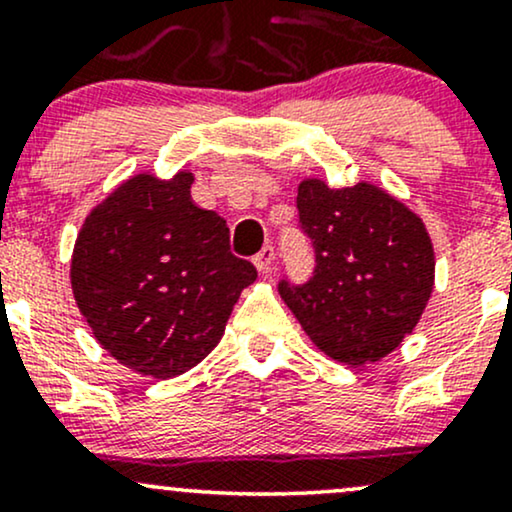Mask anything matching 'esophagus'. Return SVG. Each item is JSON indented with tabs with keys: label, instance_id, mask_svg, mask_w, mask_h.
Returning <instances> with one entry per match:
<instances>
[{
	"label": "esophagus",
	"instance_id": "esophagus-1",
	"mask_svg": "<svg viewBox=\"0 0 512 512\" xmlns=\"http://www.w3.org/2000/svg\"><path fill=\"white\" fill-rule=\"evenodd\" d=\"M272 262H274V248H272V245H267V248H262L255 257H252V264H255L257 272H262V274H267L269 269H272Z\"/></svg>",
	"mask_w": 512,
	"mask_h": 512
}]
</instances>
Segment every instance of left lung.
<instances>
[{
	"mask_svg": "<svg viewBox=\"0 0 512 512\" xmlns=\"http://www.w3.org/2000/svg\"><path fill=\"white\" fill-rule=\"evenodd\" d=\"M298 219L315 250L310 281L279 293L313 342L346 366L392 354L421 320L436 279L424 221L383 187L298 185Z\"/></svg>",
	"mask_w": 512,
	"mask_h": 512,
	"instance_id": "8db88e82",
	"label": "left lung"
}]
</instances>
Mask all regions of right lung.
Here are the masks:
<instances>
[{"instance_id": "1", "label": "right lung", "mask_w": 512, "mask_h": 512, "mask_svg": "<svg viewBox=\"0 0 512 512\" xmlns=\"http://www.w3.org/2000/svg\"><path fill=\"white\" fill-rule=\"evenodd\" d=\"M192 182L190 170L132 175L86 216L72 252L74 301L93 337L156 380L207 358L257 279L231 252L226 221L192 202Z\"/></svg>"}]
</instances>
